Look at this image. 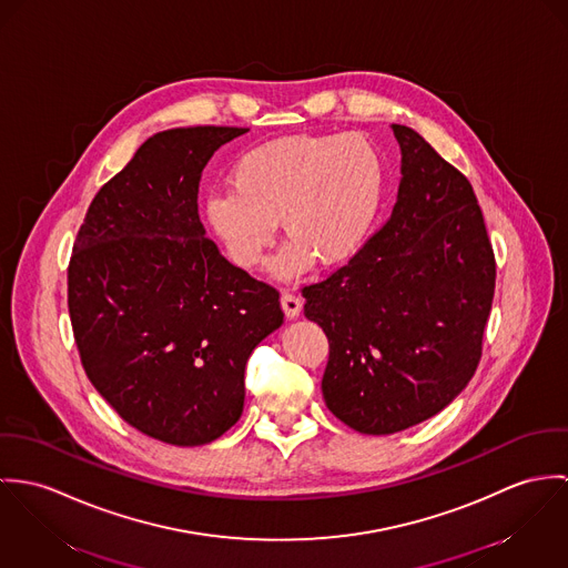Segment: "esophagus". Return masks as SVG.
<instances>
[{"instance_id": "1", "label": "esophagus", "mask_w": 568, "mask_h": 568, "mask_svg": "<svg viewBox=\"0 0 568 568\" xmlns=\"http://www.w3.org/2000/svg\"><path fill=\"white\" fill-rule=\"evenodd\" d=\"M281 307L287 317H296L303 310V301L296 296V294H290V292H283L281 294Z\"/></svg>"}]
</instances>
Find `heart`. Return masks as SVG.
Returning a JSON list of instances; mask_svg holds the SVG:
<instances>
[{
	"label": "heart",
	"instance_id": "obj_1",
	"mask_svg": "<svg viewBox=\"0 0 568 568\" xmlns=\"http://www.w3.org/2000/svg\"><path fill=\"white\" fill-rule=\"evenodd\" d=\"M231 190L204 200L229 258L254 270L283 224L278 276L339 265L366 244L385 195V161L364 134H290L254 145L231 170Z\"/></svg>",
	"mask_w": 568,
	"mask_h": 568
}]
</instances>
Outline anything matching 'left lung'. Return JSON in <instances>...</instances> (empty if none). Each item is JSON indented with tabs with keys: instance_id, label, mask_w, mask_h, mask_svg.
<instances>
[{
	"instance_id": "left-lung-1",
	"label": "left lung",
	"mask_w": 568,
	"mask_h": 568,
	"mask_svg": "<svg viewBox=\"0 0 568 568\" xmlns=\"http://www.w3.org/2000/svg\"><path fill=\"white\" fill-rule=\"evenodd\" d=\"M403 179L389 220L359 253L303 287L328 339L326 407L387 436L444 409L473 378L497 261L470 181L412 128L392 124Z\"/></svg>"
}]
</instances>
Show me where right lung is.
I'll list each match as a JSON object with an SVG mask.
<instances>
[{
	"instance_id": "obj_1",
	"label": "right lung",
	"mask_w": 568,
	"mask_h": 568,
	"mask_svg": "<svg viewBox=\"0 0 568 568\" xmlns=\"http://www.w3.org/2000/svg\"><path fill=\"white\" fill-rule=\"evenodd\" d=\"M248 128L150 136L95 193L67 267L82 368L154 440L197 446L244 412L254 346L283 324L278 292L229 263L197 215L200 174Z\"/></svg>"
}]
</instances>
